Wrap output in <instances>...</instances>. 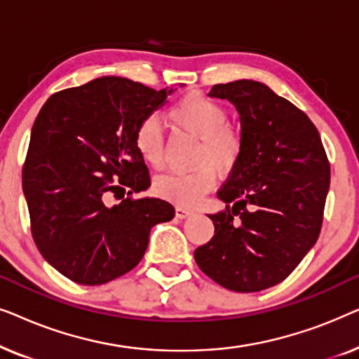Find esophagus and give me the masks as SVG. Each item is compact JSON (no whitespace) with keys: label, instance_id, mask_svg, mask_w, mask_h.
I'll use <instances>...</instances> for the list:
<instances>
[{"label":"esophagus","instance_id":"esophagus-1","mask_svg":"<svg viewBox=\"0 0 359 359\" xmlns=\"http://www.w3.org/2000/svg\"><path fill=\"white\" fill-rule=\"evenodd\" d=\"M193 212H194L193 209L184 208V205H176V208H175V214H176V217H178V219H186V217H189V215L193 214Z\"/></svg>","mask_w":359,"mask_h":359}]
</instances>
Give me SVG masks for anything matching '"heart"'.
I'll return each instance as SVG.
<instances>
[{"label": "heart", "mask_w": 359, "mask_h": 359, "mask_svg": "<svg viewBox=\"0 0 359 359\" xmlns=\"http://www.w3.org/2000/svg\"><path fill=\"white\" fill-rule=\"evenodd\" d=\"M168 117L181 129L199 137L194 165L189 173H168L155 180L154 189L160 198L181 205H193L212 189L215 170L227 173L242 156V137L229 124V112L215 100L189 93L170 107ZM135 149L151 168L163 165V135L155 117H145L134 135Z\"/></svg>", "instance_id": "obj_1"}]
</instances>
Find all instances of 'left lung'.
<instances>
[{
	"mask_svg": "<svg viewBox=\"0 0 359 359\" xmlns=\"http://www.w3.org/2000/svg\"><path fill=\"white\" fill-rule=\"evenodd\" d=\"M209 96L235 106L243 150L217 193L225 210L209 215L214 237L194 258L230 291H263L286 279L316 245L330 165L312 121L264 83L214 85Z\"/></svg>",
	"mask_w": 359,
	"mask_h": 359,
	"instance_id": "1",
	"label": "left lung"
}]
</instances>
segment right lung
Wrapping results in <instances>:
<instances>
[{
    "label": "right lung",
    "mask_w": 359,
    "mask_h": 359,
    "mask_svg": "<svg viewBox=\"0 0 359 359\" xmlns=\"http://www.w3.org/2000/svg\"><path fill=\"white\" fill-rule=\"evenodd\" d=\"M173 91L101 76L55 93L39 111L22 191L39 252L72 281L97 286L130 271L151 227L175 217L163 199L130 198L150 186L134 144L137 127Z\"/></svg>",
    "instance_id": "add662e5"
}]
</instances>
